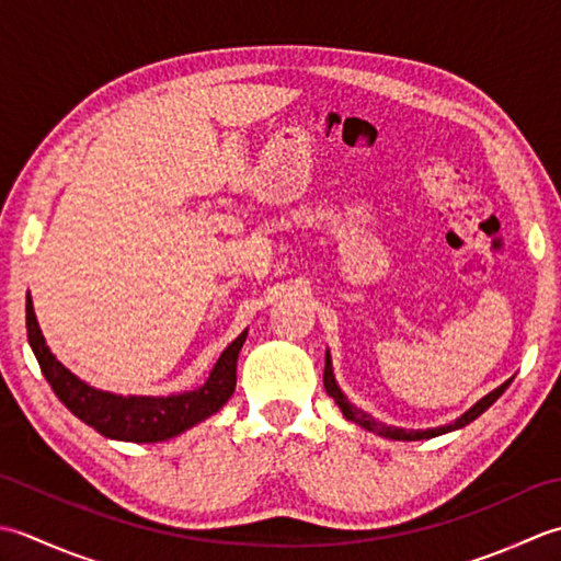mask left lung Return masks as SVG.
Wrapping results in <instances>:
<instances>
[{
    "mask_svg": "<svg viewBox=\"0 0 561 561\" xmlns=\"http://www.w3.org/2000/svg\"><path fill=\"white\" fill-rule=\"evenodd\" d=\"M511 380H513V377H511ZM511 380H506L504 385L496 387L494 392H489L486 397L479 399L477 404H472L470 409H467L460 419L453 421V424H445V426H438V428H424V431H421V428H419V431H414V428L407 431V428H399V426H387V424H382V421H377L375 416H370L368 411H363V409H358L356 404H351L348 397H346L344 392H341V387H339V382H336L334 365H331L329 351H327V356H324V390H327L329 397H334V402L339 404L341 414H344L348 421H353V424H358L360 428L370 431V433H377V436L390 438V440H428V438L443 436V433L465 428L467 424H472V421H474L477 416H482L484 411H486L491 404H494L501 394H504V392L508 390Z\"/></svg>",
    "mask_w": 561,
    "mask_h": 561,
    "instance_id": "8db88e82",
    "label": "left lung"
}]
</instances>
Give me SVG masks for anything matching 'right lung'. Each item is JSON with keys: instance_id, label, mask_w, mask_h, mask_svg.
<instances>
[{"instance_id": "1", "label": "right lung", "mask_w": 561, "mask_h": 561, "mask_svg": "<svg viewBox=\"0 0 561 561\" xmlns=\"http://www.w3.org/2000/svg\"><path fill=\"white\" fill-rule=\"evenodd\" d=\"M26 331L33 356L38 358L45 380L50 382L57 399L82 419L87 426L99 431L111 440L128 443H162L193 428L201 421L217 414L227 399L234 394L237 385V358L247 341V329L227 346L220 358L215 360L213 370L196 390L147 397V394H116L96 390L82 377H77L70 368L55 358L50 346L38 327L36 312H33L31 293L26 295Z\"/></svg>"}]
</instances>
